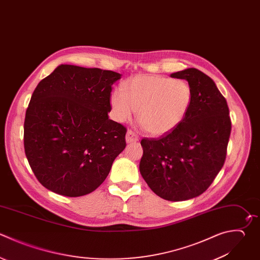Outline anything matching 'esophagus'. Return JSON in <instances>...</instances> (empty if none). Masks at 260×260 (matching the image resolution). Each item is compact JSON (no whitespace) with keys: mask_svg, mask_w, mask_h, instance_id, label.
<instances>
[{"mask_svg":"<svg viewBox=\"0 0 260 260\" xmlns=\"http://www.w3.org/2000/svg\"><path fill=\"white\" fill-rule=\"evenodd\" d=\"M139 137L132 131V130H128L126 133V142L127 143H131L134 141H138Z\"/></svg>","mask_w":260,"mask_h":260,"instance_id":"obj_1","label":"esophagus"}]
</instances>
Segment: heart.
Returning a JSON list of instances; mask_svg holds the SVG:
<instances>
[{
    "label": "heart",
    "mask_w": 260,
    "mask_h": 260,
    "mask_svg": "<svg viewBox=\"0 0 260 260\" xmlns=\"http://www.w3.org/2000/svg\"><path fill=\"white\" fill-rule=\"evenodd\" d=\"M192 99V88L183 79L139 75L115 89L110 104L116 121L126 122L137 111V119L148 133L162 135L185 119Z\"/></svg>",
    "instance_id": "heart-1"
}]
</instances>
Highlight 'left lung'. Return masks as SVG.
I'll return each instance as SVG.
<instances>
[{
	"mask_svg": "<svg viewBox=\"0 0 260 260\" xmlns=\"http://www.w3.org/2000/svg\"><path fill=\"white\" fill-rule=\"evenodd\" d=\"M193 91L185 119L160 138L141 140L139 171L149 188L170 201L202 194L221 170L231 134L225 99L213 80L195 68L171 74Z\"/></svg>",
	"mask_w": 260,
	"mask_h": 260,
	"instance_id": "8db88e82",
	"label": "left lung"
}]
</instances>
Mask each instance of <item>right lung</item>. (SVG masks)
I'll use <instances>...</instances> for the list:
<instances>
[{
    "label": "right lung",
    "mask_w": 260,
    "mask_h": 260,
    "mask_svg": "<svg viewBox=\"0 0 260 260\" xmlns=\"http://www.w3.org/2000/svg\"><path fill=\"white\" fill-rule=\"evenodd\" d=\"M121 74L60 65L35 89L24 122L28 162L47 189L68 197L94 191L126 147V128L109 119Z\"/></svg>",
    "instance_id": "obj_1"
}]
</instances>
